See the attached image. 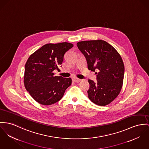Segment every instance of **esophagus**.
Segmentation results:
<instances>
[{"mask_svg": "<svg viewBox=\"0 0 149 149\" xmlns=\"http://www.w3.org/2000/svg\"><path fill=\"white\" fill-rule=\"evenodd\" d=\"M72 80H73L74 81H75V82H78V81H80V80H81V79H80L75 78V77L72 78Z\"/></svg>", "mask_w": 149, "mask_h": 149, "instance_id": "34e87169", "label": "esophagus"}]
</instances>
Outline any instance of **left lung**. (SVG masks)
Segmentation results:
<instances>
[{"mask_svg": "<svg viewBox=\"0 0 149 149\" xmlns=\"http://www.w3.org/2000/svg\"><path fill=\"white\" fill-rule=\"evenodd\" d=\"M77 45L86 58L88 69L99 70L96 72V83L88 80V98L97 105L109 104L117 97L123 84L125 68L120 55L113 46L100 40L80 41Z\"/></svg>", "mask_w": 149, "mask_h": 149, "instance_id": "1", "label": "left lung"}]
</instances>
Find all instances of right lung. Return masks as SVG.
<instances>
[{
	"label": "right lung",
	"mask_w": 149,
	"mask_h": 149,
	"mask_svg": "<svg viewBox=\"0 0 149 149\" xmlns=\"http://www.w3.org/2000/svg\"><path fill=\"white\" fill-rule=\"evenodd\" d=\"M73 47L72 44H47L36 51L25 65L24 86L34 100L42 105L57 103L71 86L70 78L54 75L58 70L66 52Z\"/></svg>",
	"instance_id": "1"
}]
</instances>
